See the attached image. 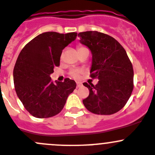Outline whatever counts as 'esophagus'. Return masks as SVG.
I'll return each instance as SVG.
<instances>
[{
  "mask_svg": "<svg viewBox=\"0 0 155 155\" xmlns=\"http://www.w3.org/2000/svg\"><path fill=\"white\" fill-rule=\"evenodd\" d=\"M81 86H82V84H81V83L77 82V87H81Z\"/></svg>",
  "mask_w": 155,
  "mask_h": 155,
  "instance_id": "34e87169",
  "label": "esophagus"
}]
</instances>
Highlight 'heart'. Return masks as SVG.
Listing matches in <instances>:
<instances>
[{
    "instance_id": "b5f03b06",
    "label": "heart",
    "mask_w": 155,
    "mask_h": 155,
    "mask_svg": "<svg viewBox=\"0 0 155 155\" xmlns=\"http://www.w3.org/2000/svg\"><path fill=\"white\" fill-rule=\"evenodd\" d=\"M83 47H78V50L83 48ZM81 73H82V71L79 69H71L69 71V75L72 78H74V79H79L80 77H81Z\"/></svg>"
}]
</instances>
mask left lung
Listing matches in <instances>:
<instances>
[{
    "label": "left lung",
    "instance_id": "obj_1",
    "mask_svg": "<svg viewBox=\"0 0 155 155\" xmlns=\"http://www.w3.org/2000/svg\"><path fill=\"white\" fill-rule=\"evenodd\" d=\"M78 37L93 54L90 78L99 79L96 86L83 84L90 90L83 103L94 114H114L126 105L134 86L133 65L126 50L114 38L102 32H80Z\"/></svg>",
    "mask_w": 155,
    "mask_h": 155
}]
</instances>
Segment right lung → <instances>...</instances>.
<instances>
[{"instance_id":"1","label":"right lung","mask_w":155,"mask_h":155,"mask_svg":"<svg viewBox=\"0 0 155 155\" xmlns=\"http://www.w3.org/2000/svg\"><path fill=\"white\" fill-rule=\"evenodd\" d=\"M77 37L76 32H44L23 47L13 69L18 97L32 116L47 118L59 114L67 98L76 88L73 80L52 82L50 74L59 66L62 50Z\"/></svg>"}]
</instances>
